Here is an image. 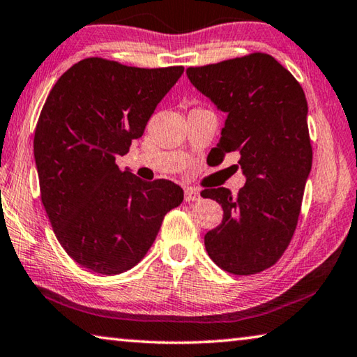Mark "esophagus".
I'll return each instance as SVG.
<instances>
[{"label": "esophagus", "instance_id": "1", "mask_svg": "<svg viewBox=\"0 0 357 357\" xmlns=\"http://www.w3.org/2000/svg\"><path fill=\"white\" fill-rule=\"evenodd\" d=\"M202 199L200 197V192L197 189H185L184 190V200L185 202H199Z\"/></svg>", "mask_w": 357, "mask_h": 357}]
</instances>
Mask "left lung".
<instances>
[{
    "instance_id": "left-lung-1",
    "label": "left lung",
    "mask_w": 357,
    "mask_h": 357,
    "mask_svg": "<svg viewBox=\"0 0 357 357\" xmlns=\"http://www.w3.org/2000/svg\"><path fill=\"white\" fill-rule=\"evenodd\" d=\"M190 82L227 112L219 143L209 155L238 152L246 184L205 189L224 218L205 235V248L220 268L256 275L278 262L296 231L313 149L308 105L296 77L264 52L188 68Z\"/></svg>"
}]
</instances>
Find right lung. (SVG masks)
<instances>
[{
    "mask_svg": "<svg viewBox=\"0 0 357 357\" xmlns=\"http://www.w3.org/2000/svg\"><path fill=\"white\" fill-rule=\"evenodd\" d=\"M183 71L89 56L50 90L33 139L39 190L56 240L81 267L100 275L135 267L183 202L178 184L146 183L116 163Z\"/></svg>",
    "mask_w": 357,
    "mask_h": 357,
    "instance_id": "add662e5",
    "label": "right lung"
}]
</instances>
